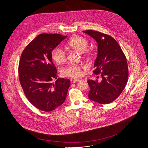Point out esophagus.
Listing matches in <instances>:
<instances>
[{"mask_svg": "<svg viewBox=\"0 0 148 148\" xmlns=\"http://www.w3.org/2000/svg\"><path fill=\"white\" fill-rule=\"evenodd\" d=\"M80 81L79 79H74L73 81V82L75 83V82H79Z\"/></svg>", "mask_w": 148, "mask_h": 148, "instance_id": "1", "label": "esophagus"}]
</instances>
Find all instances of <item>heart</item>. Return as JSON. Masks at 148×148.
I'll return each instance as SVG.
<instances>
[{"instance_id":"1","label":"heart","mask_w":148,"mask_h":148,"mask_svg":"<svg viewBox=\"0 0 148 148\" xmlns=\"http://www.w3.org/2000/svg\"><path fill=\"white\" fill-rule=\"evenodd\" d=\"M68 46L80 53L84 52L82 53L84 56L88 55V53H85L88 47V42L82 37L78 36L73 37L68 43ZM51 57L53 60L59 64H64L67 61L66 52L60 47H57L53 50ZM82 66L78 64H70L62 70V73L66 77H78L82 75Z\"/></svg>"}]
</instances>
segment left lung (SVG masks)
<instances>
[{
    "mask_svg": "<svg viewBox=\"0 0 148 148\" xmlns=\"http://www.w3.org/2000/svg\"><path fill=\"white\" fill-rule=\"evenodd\" d=\"M98 44V54L94 62L95 74H101L102 80L87 81L90 87V99L108 104L116 99L127 83L128 67L126 57L117 41L111 36L94 30L83 31Z\"/></svg>",
    "mask_w": 148,
    "mask_h": 148,
    "instance_id": "left-lung-1",
    "label": "left lung"
}]
</instances>
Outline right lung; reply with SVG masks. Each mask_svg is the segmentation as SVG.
I'll return each instance as SVG.
<instances>
[{"label":"right lung","mask_w":148,"mask_h":148,"mask_svg":"<svg viewBox=\"0 0 148 148\" xmlns=\"http://www.w3.org/2000/svg\"><path fill=\"white\" fill-rule=\"evenodd\" d=\"M66 37L60 34H40L21 55L18 64L20 85L29 101L41 111H52L66 100L70 81L57 78L51 52ZM55 79L57 80L54 82Z\"/></svg>","instance_id":"1"}]
</instances>
